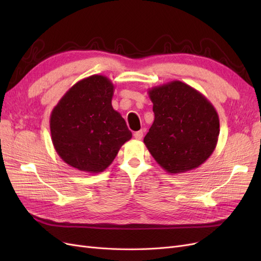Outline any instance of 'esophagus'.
Returning <instances> with one entry per match:
<instances>
[{
    "label": "esophagus",
    "instance_id": "34e87169",
    "mask_svg": "<svg viewBox=\"0 0 261 261\" xmlns=\"http://www.w3.org/2000/svg\"><path fill=\"white\" fill-rule=\"evenodd\" d=\"M144 136V132L143 130H138L134 133V137H135L137 140H140Z\"/></svg>",
    "mask_w": 261,
    "mask_h": 261
}]
</instances>
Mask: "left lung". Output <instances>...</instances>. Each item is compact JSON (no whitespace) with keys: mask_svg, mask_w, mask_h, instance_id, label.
Returning <instances> with one entry per match:
<instances>
[{"mask_svg":"<svg viewBox=\"0 0 261 261\" xmlns=\"http://www.w3.org/2000/svg\"><path fill=\"white\" fill-rule=\"evenodd\" d=\"M154 121L144 138L162 169L178 174L197 169L216 149L219 116L211 102L179 81L148 90Z\"/></svg>","mask_w":261,"mask_h":261,"instance_id":"8db88e82","label":"left lung"}]
</instances>
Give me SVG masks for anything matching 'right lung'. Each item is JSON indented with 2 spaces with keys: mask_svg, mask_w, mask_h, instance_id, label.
I'll return each mask as SVG.
<instances>
[{
  "mask_svg": "<svg viewBox=\"0 0 261 261\" xmlns=\"http://www.w3.org/2000/svg\"><path fill=\"white\" fill-rule=\"evenodd\" d=\"M114 86L103 75L76 83L54 107L50 130L55 151L70 167L103 172L132 138L122 115L113 109Z\"/></svg>",
  "mask_w": 261,
  "mask_h": 261,
  "instance_id": "right-lung-1",
  "label": "right lung"
}]
</instances>
